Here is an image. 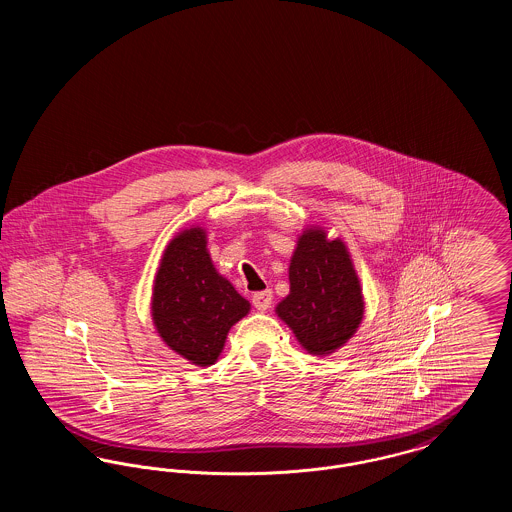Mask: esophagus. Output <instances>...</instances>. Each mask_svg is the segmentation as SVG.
<instances>
[{
	"label": "esophagus",
	"instance_id": "34e87169",
	"mask_svg": "<svg viewBox=\"0 0 512 512\" xmlns=\"http://www.w3.org/2000/svg\"><path fill=\"white\" fill-rule=\"evenodd\" d=\"M253 305L257 311H267L272 305V292L265 290V292L253 293Z\"/></svg>",
	"mask_w": 512,
	"mask_h": 512
}]
</instances>
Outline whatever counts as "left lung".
<instances>
[{
	"instance_id": "8db88e82",
	"label": "left lung",
	"mask_w": 512,
	"mask_h": 512,
	"mask_svg": "<svg viewBox=\"0 0 512 512\" xmlns=\"http://www.w3.org/2000/svg\"><path fill=\"white\" fill-rule=\"evenodd\" d=\"M288 276L290 293L274 313L307 353H336L365 317L363 286L347 245L341 238H328L322 226H305L297 236Z\"/></svg>"
}]
</instances>
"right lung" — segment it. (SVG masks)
<instances>
[{
	"label": "right lung",
	"instance_id": "obj_1",
	"mask_svg": "<svg viewBox=\"0 0 512 512\" xmlns=\"http://www.w3.org/2000/svg\"><path fill=\"white\" fill-rule=\"evenodd\" d=\"M249 309L251 303L213 265L203 226L172 236L151 288V320L167 347L190 365H215L230 328Z\"/></svg>",
	"mask_w": 512,
	"mask_h": 512
}]
</instances>
